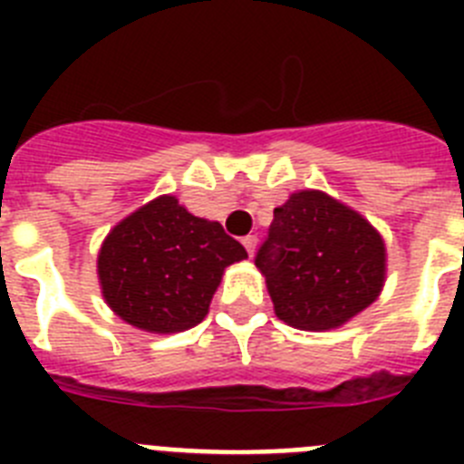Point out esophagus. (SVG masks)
I'll list each match as a JSON object with an SVG mask.
<instances>
[{"instance_id": "34e87169", "label": "esophagus", "mask_w": 464, "mask_h": 464, "mask_svg": "<svg viewBox=\"0 0 464 464\" xmlns=\"http://www.w3.org/2000/svg\"><path fill=\"white\" fill-rule=\"evenodd\" d=\"M241 244L246 246V251H248V256H253V251H256V246H257V237L256 235L244 237V241H241Z\"/></svg>"}]
</instances>
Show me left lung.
Returning <instances> with one entry per match:
<instances>
[{
  "mask_svg": "<svg viewBox=\"0 0 464 464\" xmlns=\"http://www.w3.org/2000/svg\"><path fill=\"white\" fill-rule=\"evenodd\" d=\"M385 260L383 237L355 208L323 190H297L274 208L256 267L285 325L332 330L374 304Z\"/></svg>",
  "mask_w": 464,
  "mask_h": 464,
  "instance_id": "1",
  "label": "left lung"
}]
</instances>
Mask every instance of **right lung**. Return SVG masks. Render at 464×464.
<instances>
[{
	"mask_svg": "<svg viewBox=\"0 0 464 464\" xmlns=\"http://www.w3.org/2000/svg\"><path fill=\"white\" fill-rule=\"evenodd\" d=\"M248 257L218 220L197 218L174 195H160L113 225L97 253L109 309L153 334L204 321L229 265Z\"/></svg>",
	"mask_w": 464,
	"mask_h": 464,
	"instance_id": "add662e5",
	"label": "right lung"
}]
</instances>
